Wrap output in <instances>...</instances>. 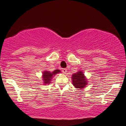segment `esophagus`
I'll return each instance as SVG.
<instances>
[{"instance_id":"esophagus-1","label":"esophagus","mask_w":126,"mask_h":126,"mask_svg":"<svg viewBox=\"0 0 126 126\" xmlns=\"http://www.w3.org/2000/svg\"><path fill=\"white\" fill-rule=\"evenodd\" d=\"M62 72L64 73V74H66L67 73V69H65V68H63V69H62Z\"/></svg>"}]
</instances>
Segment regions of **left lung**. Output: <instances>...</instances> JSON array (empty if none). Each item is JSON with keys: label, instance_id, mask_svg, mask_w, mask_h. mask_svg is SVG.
Wrapping results in <instances>:
<instances>
[{"label": "left lung", "instance_id": "1", "mask_svg": "<svg viewBox=\"0 0 126 126\" xmlns=\"http://www.w3.org/2000/svg\"><path fill=\"white\" fill-rule=\"evenodd\" d=\"M72 84L77 89H83L87 84V79L82 71H80L72 75Z\"/></svg>", "mask_w": 126, "mask_h": 126}]
</instances>
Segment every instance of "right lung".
<instances>
[{
  "instance_id": "add662e5",
  "label": "right lung",
  "mask_w": 126,
  "mask_h": 126,
  "mask_svg": "<svg viewBox=\"0 0 126 126\" xmlns=\"http://www.w3.org/2000/svg\"><path fill=\"white\" fill-rule=\"evenodd\" d=\"M61 72L60 70L59 69H55L54 71L52 72H50V71H45V72H43V83H45L44 84H49L51 81L52 78L54 76H55V75L57 74V73Z\"/></svg>"
}]
</instances>
